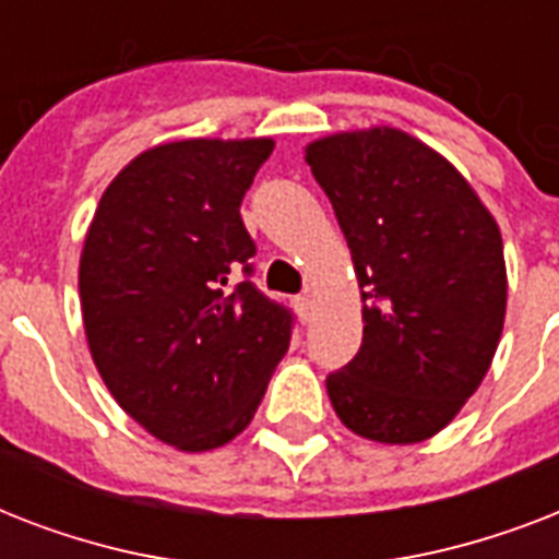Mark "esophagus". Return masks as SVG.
Returning a JSON list of instances; mask_svg holds the SVG:
<instances>
[{
    "mask_svg": "<svg viewBox=\"0 0 559 559\" xmlns=\"http://www.w3.org/2000/svg\"><path fill=\"white\" fill-rule=\"evenodd\" d=\"M296 310H298V316L305 319V322H310V316H313V298H310V296H298L296 298Z\"/></svg>",
    "mask_w": 559,
    "mask_h": 559,
    "instance_id": "esophagus-1",
    "label": "esophagus"
}]
</instances>
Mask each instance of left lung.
I'll use <instances>...</instances> for the list:
<instances>
[{
  "label": "left lung",
  "mask_w": 559,
  "mask_h": 559,
  "mask_svg": "<svg viewBox=\"0 0 559 559\" xmlns=\"http://www.w3.org/2000/svg\"><path fill=\"white\" fill-rule=\"evenodd\" d=\"M305 159L348 240L362 345L328 394L350 432L417 443L481 385L508 275L493 214L441 153L394 127L324 135Z\"/></svg>",
  "instance_id": "obj_1"
}]
</instances>
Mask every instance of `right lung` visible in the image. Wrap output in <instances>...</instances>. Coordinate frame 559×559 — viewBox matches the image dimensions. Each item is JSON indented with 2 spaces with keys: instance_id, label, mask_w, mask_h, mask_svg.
I'll return each instance as SVG.
<instances>
[{
  "instance_id": "right-lung-1",
  "label": "right lung",
  "mask_w": 559,
  "mask_h": 559,
  "mask_svg": "<svg viewBox=\"0 0 559 559\" xmlns=\"http://www.w3.org/2000/svg\"><path fill=\"white\" fill-rule=\"evenodd\" d=\"M272 147L186 139L139 153L83 240L78 284L100 380L135 424L182 452L243 432L289 348L293 313L249 281L254 240L240 219Z\"/></svg>"
}]
</instances>
